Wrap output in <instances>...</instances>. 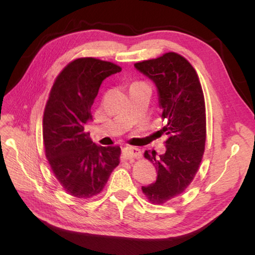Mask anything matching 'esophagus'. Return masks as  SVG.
I'll return each instance as SVG.
<instances>
[{
	"label": "esophagus",
	"instance_id": "1",
	"mask_svg": "<svg viewBox=\"0 0 255 255\" xmlns=\"http://www.w3.org/2000/svg\"><path fill=\"white\" fill-rule=\"evenodd\" d=\"M141 150L136 147H125L123 149V158L127 160L139 159L141 156Z\"/></svg>",
	"mask_w": 255,
	"mask_h": 255
}]
</instances>
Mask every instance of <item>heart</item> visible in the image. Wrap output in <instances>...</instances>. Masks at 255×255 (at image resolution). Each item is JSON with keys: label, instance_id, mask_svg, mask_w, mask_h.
<instances>
[{"label": "heart", "instance_id": "obj_1", "mask_svg": "<svg viewBox=\"0 0 255 255\" xmlns=\"http://www.w3.org/2000/svg\"><path fill=\"white\" fill-rule=\"evenodd\" d=\"M140 84H143V83H133L131 86H136V85H140Z\"/></svg>", "mask_w": 255, "mask_h": 255}]
</instances>
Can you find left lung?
Returning a JSON list of instances; mask_svg holds the SVG:
<instances>
[{
	"instance_id": "left-lung-1",
	"label": "left lung",
	"mask_w": 255,
	"mask_h": 255,
	"mask_svg": "<svg viewBox=\"0 0 255 255\" xmlns=\"http://www.w3.org/2000/svg\"><path fill=\"white\" fill-rule=\"evenodd\" d=\"M134 68L155 84L162 117L166 122L160 130L169 136L165 152H144L158 170V177L142 186L151 203L163 204L185 191L202 162L206 141L204 94L196 71L175 52L138 62Z\"/></svg>"
}]
</instances>
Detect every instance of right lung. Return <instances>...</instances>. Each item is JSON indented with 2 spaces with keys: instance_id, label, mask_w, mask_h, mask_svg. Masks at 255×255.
Returning <instances> with one entry per match:
<instances>
[{
  "instance_id": "add662e5",
  "label": "right lung",
  "mask_w": 255,
  "mask_h": 255,
  "mask_svg": "<svg viewBox=\"0 0 255 255\" xmlns=\"http://www.w3.org/2000/svg\"><path fill=\"white\" fill-rule=\"evenodd\" d=\"M122 68L95 58L70 62L58 75L44 113L45 152L58 182L78 198L102 192L121 162L119 147H99L84 131L103 81Z\"/></svg>"
}]
</instances>
